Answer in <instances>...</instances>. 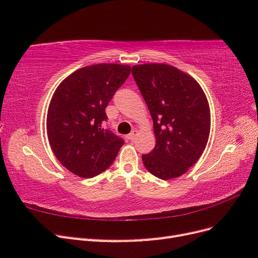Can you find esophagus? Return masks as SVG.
<instances>
[{"label":"esophagus","instance_id":"34e87169","mask_svg":"<svg viewBox=\"0 0 258 258\" xmlns=\"http://www.w3.org/2000/svg\"><path fill=\"white\" fill-rule=\"evenodd\" d=\"M137 135H138V131H137V130H132V131L130 132V135H128V139L131 140V141H134V140H135L136 137H137Z\"/></svg>","mask_w":258,"mask_h":258}]
</instances>
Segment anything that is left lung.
<instances>
[{"label":"left lung","mask_w":258,"mask_h":258,"mask_svg":"<svg viewBox=\"0 0 258 258\" xmlns=\"http://www.w3.org/2000/svg\"><path fill=\"white\" fill-rule=\"evenodd\" d=\"M131 73L150 110L156 144L142 155L145 168L161 179L184 174L204 153L210 108L199 84L162 63L132 67Z\"/></svg>","instance_id":"1"}]
</instances>
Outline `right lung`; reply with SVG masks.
<instances>
[{
    "instance_id": "right-lung-1",
    "label": "right lung",
    "mask_w": 258,
    "mask_h": 258,
    "mask_svg": "<svg viewBox=\"0 0 258 258\" xmlns=\"http://www.w3.org/2000/svg\"><path fill=\"white\" fill-rule=\"evenodd\" d=\"M129 66L101 63L77 70L54 91L47 135L61 165L81 177L102 173L114 162L123 140L104 127L105 108L130 74Z\"/></svg>"
}]
</instances>
